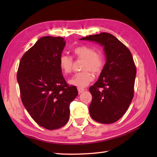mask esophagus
I'll return each mask as SVG.
<instances>
[{
    "mask_svg": "<svg viewBox=\"0 0 157 157\" xmlns=\"http://www.w3.org/2000/svg\"><path fill=\"white\" fill-rule=\"evenodd\" d=\"M77 90H78V91L79 93H82V92H83V91L85 90V89L82 88V87H78Z\"/></svg>",
    "mask_w": 157,
    "mask_h": 157,
    "instance_id": "34e87169",
    "label": "esophagus"
}]
</instances>
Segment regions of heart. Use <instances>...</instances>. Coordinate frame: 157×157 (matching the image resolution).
Returning <instances> with one entry per match:
<instances>
[{"mask_svg": "<svg viewBox=\"0 0 157 157\" xmlns=\"http://www.w3.org/2000/svg\"><path fill=\"white\" fill-rule=\"evenodd\" d=\"M74 57L84 61L82 65V72L76 74L69 80L70 85L78 87H85L93 81L92 73L98 75L102 72L105 65V58L101 52L96 51L92 47L78 46L73 49ZM59 64L65 75H69L72 71L73 59L70 56L61 55Z\"/></svg>", "mask_w": 157, "mask_h": 157, "instance_id": "b5f03b06", "label": "heart"}]
</instances>
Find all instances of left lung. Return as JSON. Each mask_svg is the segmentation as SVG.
Instances as JSON below:
<instances>
[{
  "label": "left lung",
  "instance_id": "obj_1",
  "mask_svg": "<svg viewBox=\"0 0 157 157\" xmlns=\"http://www.w3.org/2000/svg\"><path fill=\"white\" fill-rule=\"evenodd\" d=\"M81 40L104 47L106 63L99 78L90 87L91 117L102 124L115 122L126 113L134 95L136 67L128 48L108 33L89 35Z\"/></svg>",
  "mask_w": 157,
  "mask_h": 157
}]
</instances>
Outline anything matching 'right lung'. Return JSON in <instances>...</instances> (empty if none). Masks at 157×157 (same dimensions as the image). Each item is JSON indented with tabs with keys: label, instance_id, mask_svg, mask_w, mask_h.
I'll return each instance as SVG.
<instances>
[{
	"label": "right lung",
	"instance_id": "obj_1",
	"mask_svg": "<svg viewBox=\"0 0 157 157\" xmlns=\"http://www.w3.org/2000/svg\"><path fill=\"white\" fill-rule=\"evenodd\" d=\"M65 46L63 37H41L24 54L17 70L23 105L37 124L48 130L66 124L70 105L78 95L76 87L64 79L59 64Z\"/></svg>",
	"mask_w": 157,
	"mask_h": 157
}]
</instances>
